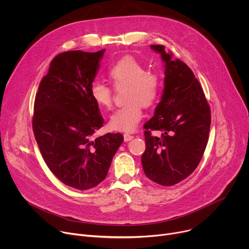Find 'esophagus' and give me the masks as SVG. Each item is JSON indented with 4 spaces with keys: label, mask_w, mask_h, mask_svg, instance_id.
I'll return each instance as SVG.
<instances>
[{
    "label": "esophagus",
    "mask_w": 249,
    "mask_h": 249,
    "mask_svg": "<svg viewBox=\"0 0 249 249\" xmlns=\"http://www.w3.org/2000/svg\"><path fill=\"white\" fill-rule=\"evenodd\" d=\"M134 138V136L133 135H130V134H124V141L125 142H128V141H130V140H132Z\"/></svg>",
    "instance_id": "obj_1"
}]
</instances>
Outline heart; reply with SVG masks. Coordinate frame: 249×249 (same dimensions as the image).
<instances>
[{"label": "heart", "instance_id": "heart-1", "mask_svg": "<svg viewBox=\"0 0 249 249\" xmlns=\"http://www.w3.org/2000/svg\"><path fill=\"white\" fill-rule=\"evenodd\" d=\"M106 77L115 88L126 87L124 104L109 119V127L115 131L132 132L143 117L142 106L150 108L159 101L161 93V79L157 72L147 71L145 65L132 56H124L112 63ZM90 97L103 109L112 105L111 89L101 83L90 87Z\"/></svg>", "mask_w": 249, "mask_h": 249}]
</instances>
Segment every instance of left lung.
Here are the masks:
<instances>
[{
	"label": "left lung",
	"mask_w": 249,
	"mask_h": 249,
	"mask_svg": "<svg viewBox=\"0 0 249 249\" xmlns=\"http://www.w3.org/2000/svg\"><path fill=\"white\" fill-rule=\"evenodd\" d=\"M165 63L164 89L155 115L144 125L146 150L142 164L148 178L171 186L198 166L208 144L211 109L191 69L172 59L163 45H151ZM158 130L159 136L151 135Z\"/></svg>",
	"instance_id": "1"
}]
</instances>
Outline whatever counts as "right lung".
Wrapping results in <instances>:
<instances>
[{"mask_svg":"<svg viewBox=\"0 0 249 249\" xmlns=\"http://www.w3.org/2000/svg\"><path fill=\"white\" fill-rule=\"evenodd\" d=\"M104 51L58 54L34 100L32 129L42 158L62 183L78 190L93 188L105 179L124 140L120 133L92 138L104 123L90 97Z\"/></svg>","mask_w":249,"mask_h":249,"instance_id":"right-lung-1","label":"right lung"}]
</instances>
